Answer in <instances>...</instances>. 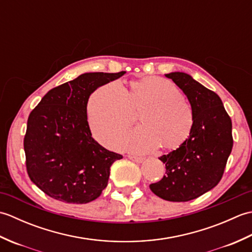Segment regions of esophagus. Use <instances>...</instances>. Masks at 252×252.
Wrapping results in <instances>:
<instances>
[{"instance_id":"esophagus-1","label":"esophagus","mask_w":252,"mask_h":252,"mask_svg":"<svg viewBox=\"0 0 252 252\" xmlns=\"http://www.w3.org/2000/svg\"><path fill=\"white\" fill-rule=\"evenodd\" d=\"M127 158H129L130 160H132V161H134V162H136V163H141V162H143V158H141V157H136V156H127Z\"/></svg>"}]
</instances>
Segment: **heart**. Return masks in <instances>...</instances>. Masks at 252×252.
I'll list each match as a JSON object with an SVG mask.
<instances>
[{
	"mask_svg": "<svg viewBox=\"0 0 252 252\" xmlns=\"http://www.w3.org/2000/svg\"><path fill=\"white\" fill-rule=\"evenodd\" d=\"M141 127L120 147L147 153L161 146L167 151L184 145L194 127V114L180 90L167 79L145 77L123 91L118 82L107 83L90 96L89 123L94 136L107 147L118 146L140 112Z\"/></svg>",
	"mask_w": 252,
	"mask_h": 252,
	"instance_id": "1",
	"label": "heart"
}]
</instances>
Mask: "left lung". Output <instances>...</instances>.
I'll use <instances>...</instances> for the list:
<instances>
[{
  "instance_id": "left-lung-1",
  "label": "left lung",
  "mask_w": 252,
  "mask_h": 252,
  "mask_svg": "<svg viewBox=\"0 0 252 252\" xmlns=\"http://www.w3.org/2000/svg\"><path fill=\"white\" fill-rule=\"evenodd\" d=\"M165 77L183 91L194 114V127L184 145L163 155L165 175L149 185L168 201H189L217 186L233 148L232 120L219 95L185 72Z\"/></svg>"
}]
</instances>
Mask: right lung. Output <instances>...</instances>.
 Wrapping results in <instances>:
<instances>
[{"label":"right lung","mask_w":252,"mask_h":252,"mask_svg":"<svg viewBox=\"0 0 252 252\" xmlns=\"http://www.w3.org/2000/svg\"><path fill=\"white\" fill-rule=\"evenodd\" d=\"M125 73L80 74L49 91L30 112L24 140L27 172L46 195L88 203L106 189L111 164L122 156L92 137L87 107L96 89Z\"/></svg>","instance_id":"obj_1"}]
</instances>
